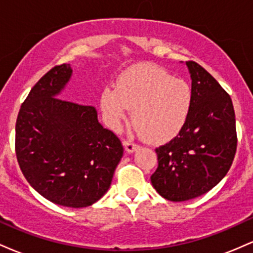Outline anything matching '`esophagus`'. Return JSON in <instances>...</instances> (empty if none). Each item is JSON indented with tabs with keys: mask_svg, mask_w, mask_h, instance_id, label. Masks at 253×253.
I'll list each match as a JSON object with an SVG mask.
<instances>
[{
	"mask_svg": "<svg viewBox=\"0 0 253 253\" xmlns=\"http://www.w3.org/2000/svg\"><path fill=\"white\" fill-rule=\"evenodd\" d=\"M124 145H125V149H126L127 152H129V153L134 152V151L139 147L138 145L134 144V143H132V141H128V140L125 141Z\"/></svg>",
	"mask_w": 253,
	"mask_h": 253,
	"instance_id": "esophagus-1",
	"label": "esophagus"
}]
</instances>
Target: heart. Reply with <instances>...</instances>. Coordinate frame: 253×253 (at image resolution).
I'll use <instances>...</instances> for the list:
<instances>
[{
  "mask_svg": "<svg viewBox=\"0 0 253 253\" xmlns=\"http://www.w3.org/2000/svg\"><path fill=\"white\" fill-rule=\"evenodd\" d=\"M193 102L190 84L155 64L129 69L119 77L117 88L108 86L101 95V107L110 128H120L133 109L136 130L152 144L168 143L181 133Z\"/></svg>",
  "mask_w": 253,
  "mask_h": 253,
  "instance_id": "heart-1",
  "label": "heart"
}]
</instances>
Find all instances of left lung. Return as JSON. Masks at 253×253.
Instances as JSON below:
<instances>
[{"mask_svg":"<svg viewBox=\"0 0 253 253\" xmlns=\"http://www.w3.org/2000/svg\"><path fill=\"white\" fill-rule=\"evenodd\" d=\"M194 102L178 135L157 147L151 176L157 193L173 202L210 191L228 172L237 151L236 115L231 96L208 71L189 60Z\"/></svg>","mask_w":253,"mask_h":253,"instance_id":"left-lung-1","label":"left lung"}]
</instances>
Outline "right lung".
<instances>
[{
    "mask_svg": "<svg viewBox=\"0 0 253 253\" xmlns=\"http://www.w3.org/2000/svg\"><path fill=\"white\" fill-rule=\"evenodd\" d=\"M70 64L52 68L21 104L15 152L25 178L56 205L89 207L109 189L124 155L120 139L98 123L95 107L58 97Z\"/></svg>",
    "mask_w": 253,
    "mask_h": 253,
    "instance_id": "1",
    "label": "right lung"
}]
</instances>
